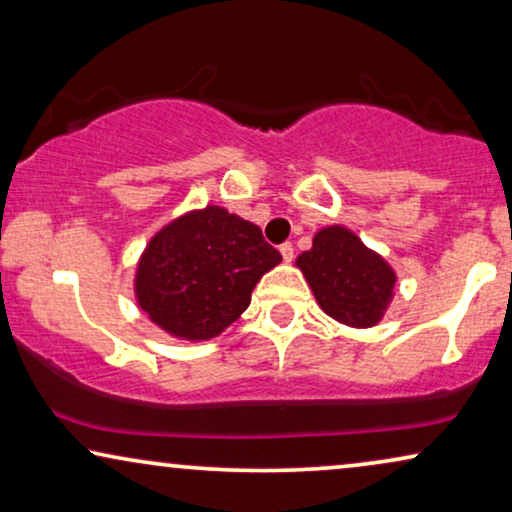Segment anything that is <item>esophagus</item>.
I'll return each mask as SVG.
<instances>
[{
  "label": "esophagus",
  "mask_w": 512,
  "mask_h": 512,
  "mask_svg": "<svg viewBox=\"0 0 512 512\" xmlns=\"http://www.w3.org/2000/svg\"><path fill=\"white\" fill-rule=\"evenodd\" d=\"M279 254H282V258H284V263H291L293 261V244H282V247H279Z\"/></svg>",
  "instance_id": "esophagus-1"
}]
</instances>
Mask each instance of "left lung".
<instances>
[{"label": "left lung", "mask_w": 512, "mask_h": 512, "mask_svg": "<svg viewBox=\"0 0 512 512\" xmlns=\"http://www.w3.org/2000/svg\"><path fill=\"white\" fill-rule=\"evenodd\" d=\"M296 268L321 310L345 326H377L394 300V268L340 223L314 233L312 249L296 258Z\"/></svg>", "instance_id": "8db88e82"}]
</instances>
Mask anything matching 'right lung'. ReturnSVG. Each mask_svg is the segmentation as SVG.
<instances>
[{"label": "right lung", "mask_w": 512, "mask_h": 512, "mask_svg": "<svg viewBox=\"0 0 512 512\" xmlns=\"http://www.w3.org/2000/svg\"><path fill=\"white\" fill-rule=\"evenodd\" d=\"M282 256L256 223L219 205L165 223L142 251L135 300L160 331L202 342L242 317L251 291Z\"/></svg>", "instance_id": "obj_1"}]
</instances>
